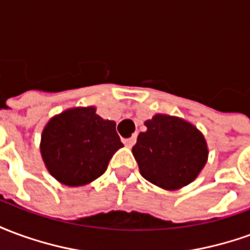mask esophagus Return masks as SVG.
I'll list each match as a JSON object with an SVG mask.
<instances>
[{"label": "esophagus", "mask_w": 250, "mask_h": 250, "mask_svg": "<svg viewBox=\"0 0 250 250\" xmlns=\"http://www.w3.org/2000/svg\"><path fill=\"white\" fill-rule=\"evenodd\" d=\"M125 145L127 147H132L134 145H135L136 142V136H131V138H128V139H125Z\"/></svg>", "instance_id": "34e87169"}]
</instances>
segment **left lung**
<instances>
[{
    "label": "left lung",
    "mask_w": 250,
    "mask_h": 250,
    "mask_svg": "<svg viewBox=\"0 0 250 250\" xmlns=\"http://www.w3.org/2000/svg\"><path fill=\"white\" fill-rule=\"evenodd\" d=\"M132 147L142 177L163 190H178L191 184L209 157L204 134L188 120L155 114L145 122Z\"/></svg>",
    "instance_id": "left-lung-1"
}]
</instances>
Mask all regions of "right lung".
<instances>
[{"instance_id": "add662e5", "label": "right lung", "mask_w": 250, "mask_h": 250, "mask_svg": "<svg viewBox=\"0 0 250 250\" xmlns=\"http://www.w3.org/2000/svg\"><path fill=\"white\" fill-rule=\"evenodd\" d=\"M122 147L116 123L100 118L95 105L55 115L44 127L40 142L46 170L57 182L71 188L99 178Z\"/></svg>"}]
</instances>
